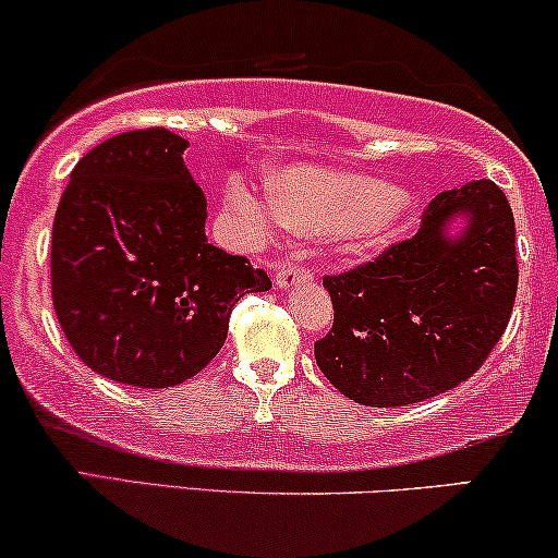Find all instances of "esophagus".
Returning <instances> with one entry per match:
<instances>
[{"mask_svg": "<svg viewBox=\"0 0 558 558\" xmlns=\"http://www.w3.org/2000/svg\"><path fill=\"white\" fill-rule=\"evenodd\" d=\"M307 279H312V274H310L307 266H302V264H284L279 269V274H277V287L279 289H289V287L300 284V281H307Z\"/></svg>", "mask_w": 558, "mask_h": 558, "instance_id": "34e87169", "label": "esophagus"}]
</instances>
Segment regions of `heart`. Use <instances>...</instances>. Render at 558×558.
<instances>
[{
    "label": "heart",
    "instance_id": "obj_1",
    "mask_svg": "<svg viewBox=\"0 0 558 558\" xmlns=\"http://www.w3.org/2000/svg\"><path fill=\"white\" fill-rule=\"evenodd\" d=\"M407 195L371 174L294 162L274 170L271 190L233 178L226 185V210L243 239H258L277 226L327 231L350 251L384 243L407 213Z\"/></svg>",
    "mask_w": 558,
    "mask_h": 558
}]
</instances>
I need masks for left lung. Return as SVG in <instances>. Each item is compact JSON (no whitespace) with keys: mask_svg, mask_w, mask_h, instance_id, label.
<instances>
[{"mask_svg":"<svg viewBox=\"0 0 558 558\" xmlns=\"http://www.w3.org/2000/svg\"><path fill=\"white\" fill-rule=\"evenodd\" d=\"M462 217L460 234L448 226ZM335 323L319 371L363 407H407L468 380L506 332L518 289L515 223L493 180L445 190L414 239L325 277Z\"/></svg>","mask_w":558,"mask_h":558,"instance_id":"obj_1","label":"left lung"}]
</instances>
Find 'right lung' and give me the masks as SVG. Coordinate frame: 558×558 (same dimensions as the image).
Returning a JSON list of instances; mask_svg holds the SVG:
<instances>
[{"instance_id":"add662e5","label":"right lung","mask_w":558,"mask_h":558,"mask_svg":"<svg viewBox=\"0 0 558 558\" xmlns=\"http://www.w3.org/2000/svg\"><path fill=\"white\" fill-rule=\"evenodd\" d=\"M187 142L167 129L111 136L73 167L56 223L52 304L75 355L140 388L193 378L223 348L233 304L271 289L205 239Z\"/></svg>"}]
</instances>
